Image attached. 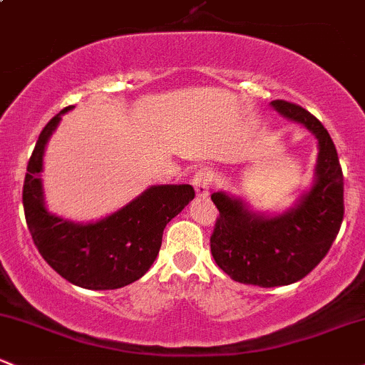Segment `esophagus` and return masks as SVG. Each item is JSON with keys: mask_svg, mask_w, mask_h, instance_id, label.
<instances>
[{"mask_svg": "<svg viewBox=\"0 0 365 365\" xmlns=\"http://www.w3.org/2000/svg\"><path fill=\"white\" fill-rule=\"evenodd\" d=\"M210 181H212V175L209 170H198L193 178V187L197 191V197H207L210 190Z\"/></svg>", "mask_w": 365, "mask_h": 365, "instance_id": "34e87169", "label": "esophagus"}]
</instances>
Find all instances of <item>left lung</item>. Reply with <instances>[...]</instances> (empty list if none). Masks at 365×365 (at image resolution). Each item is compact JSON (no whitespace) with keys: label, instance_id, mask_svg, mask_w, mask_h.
<instances>
[{"label":"left lung","instance_id":"1","mask_svg":"<svg viewBox=\"0 0 365 365\" xmlns=\"http://www.w3.org/2000/svg\"><path fill=\"white\" fill-rule=\"evenodd\" d=\"M284 118L303 125L317 139L312 186L282 212H259L244 198L212 193L219 210L210 252L235 282L259 287L289 285L307 277L331 249L343 221V172L324 125L287 101L269 103Z\"/></svg>","mask_w":365,"mask_h":365}]
</instances>
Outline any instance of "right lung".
Here are the masks:
<instances>
[{"label": "right lung", "mask_w": 365, "mask_h": 365, "mask_svg": "<svg viewBox=\"0 0 365 365\" xmlns=\"http://www.w3.org/2000/svg\"><path fill=\"white\" fill-rule=\"evenodd\" d=\"M62 109L43 128L27 163L22 203L27 228L43 259L71 284L92 291L120 289L139 280L162 247L163 230L191 200L190 184H156L106 217L76 222L52 214L43 191V156Z\"/></svg>", "instance_id": "right-lung-1"}]
</instances>
